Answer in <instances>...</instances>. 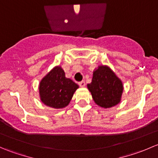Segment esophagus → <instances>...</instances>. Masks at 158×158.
Segmentation results:
<instances>
[{"label": "esophagus", "mask_w": 158, "mask_h": 158, "mask_svg": "<svg viewBox=\"0 0 158 158\" xmlns=\"http://www.w3.org/2000/svg\"><path fill=\"white\" fill-rule=\"evenodd\" d=\"M79 85L81 87H84L85 85V81H81V82H79Z\"/></svg>", "instance_id": "34e87169"}]
</instances>
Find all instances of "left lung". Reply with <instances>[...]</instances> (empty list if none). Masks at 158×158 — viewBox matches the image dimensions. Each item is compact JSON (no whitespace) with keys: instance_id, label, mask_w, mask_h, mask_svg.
Masks as SVG:
<instances>
[{"instance_id":"1","label":"left lung","mask_w":158,"mask_h":158,"mask_svg":"<svg viewBox=\"0 0 158 158\" xmlns=\"http://www.w3.org/2000/svg\"><path fill=\"white\" fill-rule=\"evenodd\" d=\"M95 102L107 109L118 104L123 85L120 79L107 66H102L93 73L92 82L87 85Z\"/></svg>"}]
</instances>
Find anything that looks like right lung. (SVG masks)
<instances>
[{
  "label": "right lung",
  "instance_id": "1",
  "mask_svg": "<svg viewBox=\"0 0 158 158\" xmlns=\"http://www.w3.org/2000/svg\"><path fill=\"white\" fill-rule=\"evenodd\" d=\"M78 88L79 85L66 78L63 69L57 66L41 80L39 90L41 101L46 106L62 109L68 106Z\"/></svg>",
  "mask_w": 158,
  "mask_h": 158
}]
</instances>
